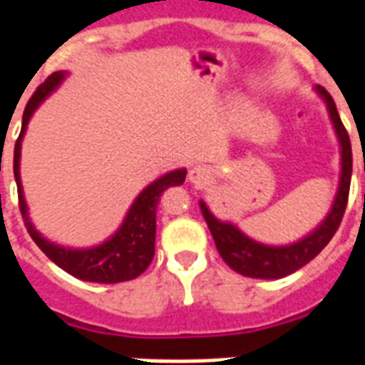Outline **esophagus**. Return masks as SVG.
I'll use <instances>...</instances> for the list:
<instances>
[{
    "label": "esophagus",
    "instance_id": "34e87169",
    "mask_svg": "<svg viewBox=\"0 0 365 365\" xmlns=\"http://www.w3.org/2000/svg\"><path fill=\"white\" fill-rule=\"evenodd\" d=\"M187 178H189V182H191V183H197V185H200V183L210 182L212 170L205 165H197V166H193L191 170H189Z\"/></svg>",
    "mask_w": 365,
    "mask_h": 365
}]
</instances>
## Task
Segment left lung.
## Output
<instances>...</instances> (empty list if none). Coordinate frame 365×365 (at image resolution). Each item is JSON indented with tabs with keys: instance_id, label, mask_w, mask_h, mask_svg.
Returning a JSON list of instances; mask_svg holds the SVG:
<instances>
[{
	"instance_id": "obj_1",
	"label": "left lung",
	"mask_w": 365,
	"mask_h": 365,
	"mask_svg": "<svg viewBox=\"0 0 365 365\" xmlns=\"http://www.w3.org/2000/svg\"><path fill=\"white\" fill-rule=\"evenodd\" d=\"M314 91L324 100L329 121L334 125L335 136L339 140L341 174L339 187H337L334 205L329 208L328 216L324 217L311 233L305 235L297 242L282 244V246L257 242V240L250 239L246 233H242L235 223L217 220L205 200H200V210H202V216H205L208 229H210L212 237H214L217 252L233 271L240 272L244 277L265 278V280L288 277V274L295 272L303 265H307L311 259H314L326 248V244L331 240V237L339 227L341 220H343L352 176L351 140H349V134H346L345 126L341 123L334 98L329 96L328 91L324 87H318V85Z\"/></svg>"
}]
</instances>
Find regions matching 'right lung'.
<instances>
[{
  "mask_svg": "<svg viewBox=\"0 0 365 365\" xmlns=\"http://www.w3.org/2000/svg\"><path fill=\"white\" fill-rule=\"evenodd\" d=\"M66 76H68V71H54L47 81L37 87L30 102L26 104L24 115H22V130L14 143L13 165L14 180H16V187H19L20 212H22L26 229L34 242L43 250V254L47 255L48 259L54 261L66 272H70L71 277L100 284H117L132 280L148 269L155 255L159 197L170 185H182L185 182L187 170L178 168V170L166 172L165 176L157 178L148 187H143L126 212L119 229L102 244H96L91 248H70V246H62V244L45 239L34 227L30 214H28V205H26L22 182H20V149H22L26 126L30 123L34 111L60 87V83L64 81Z\"/></svg>",
  "mask_w": 365,
  "mask_h": 365,
  "instance_id": "add662e5",
  "label": "right lung"
}]
</instances>
